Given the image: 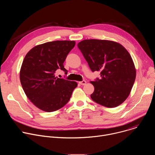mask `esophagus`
Listing matches in <instances>:
<instances>
[{"instance_id":"34e87169","label":"esophagus","mask_w":155,"mask_h":155,"mask_svg":"<svg viewBox=\"0 0 155 155\" xmlns=\"http://www.w3.org/2000/svg\"><path fill=\"white\" fill-rule=\"evenodd\" d=\"M86 81L85 80H83V81L79 82V84H80L81 85H84V84H86Z\"/></svg>"}]
</instances>
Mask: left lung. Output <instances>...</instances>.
Masks as SVG:
<instances>
[{
  "mask_svg": "<svg viewBox=\"0 0 155 155\" xmlns=\"http://www.w3.org/2000/svg\"><path fill=\"white\" fill-rule=\"evenodd\" d=\"M78 47L91 70L101 72L100 79L90 81L94 87L92 100L108 108L121 104L129 96L136 76L129 52L121 44L107 40H84Z\"/></svg>",
  "mask_w": 155,
  "mask_h": 155,
  "instance_id": "8db88e82",
  "label": "left lung"
}]
</instances>
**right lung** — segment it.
I'll use <instances>...</instances> for the list:
<instances>
[{"instance_id": "add662e5", "label": "right lung", "mask_w": 155, "mask_h": 155, "mask_svg": "<svg viewBox=\"0 0 155 155\" xmlns=\"http://www.w3.org/2000/svg\"><path fill=\"white\" fill-rule=\"evenodd\" d=\"M75 41L56 40L32 48L22 64L19 78L28 99L39 109L51 112L67 104L77 83L55 77L57 69L68 71L63 63Z\"/></svg>"}]
</instances>
